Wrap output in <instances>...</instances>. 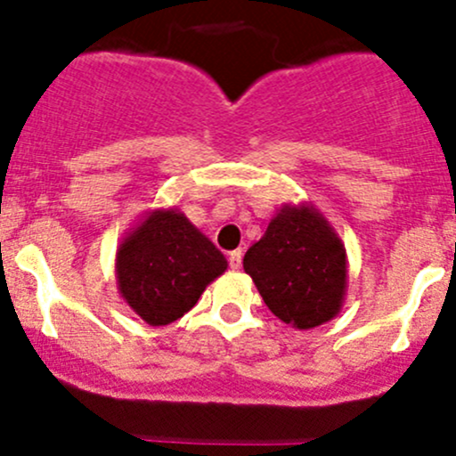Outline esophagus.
I'll return each mask as SVG.
<instances>
[{"instance_id":"obj_1","label":"esophagus","mask_w":456,"mask_h":456,"mask_svg":"<svg viewBox=\"0 0 456 456\" xmlns=\"http://www.w3.org/2000/svg\"><path fill=\"white\" fill-rule=\"evenodd\" d=\"M229 266H232L233 271H238L242 266V251L240 249H236V251H232V254H229Z\"/></svg>"}]
</instances>
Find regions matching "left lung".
Instances as JSON below:
<instances>
[{"label":"left lung","instance_id":"8db88e82","mask_svg":"<svg viewBox=\"0 0 456 456\" xmlns=\"http://www.w3.org/2000/svg\"><path fill=\"white\" fill-rule=\"evenodd\" d=\"M242 266L271 314L293 329H314L342 311L346 247L309 202L280 207Z\"/></svg>","mask_w":456,"mask_h":456}]
</instances>
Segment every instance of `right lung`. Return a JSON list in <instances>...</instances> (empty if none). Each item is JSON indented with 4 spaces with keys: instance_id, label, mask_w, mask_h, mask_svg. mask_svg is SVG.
<instances>
[{
    "instance_id": "add662e5",
    "label": "right lung",
    "mask_w": 456,
    "mask_h": 456,
    "mask_svg": "<svg viewBox=\"0 0 456 456\" xmlns=\"http://www.w3.org/2000/svg\"><path fill=\"white\" fill-rule=\"evenodd\" d=\"M114 271L126 305L150 326H165L227 271V257L181 209L167 207L147 211L123 238Z\"/></svg>"
}]
</instances>
